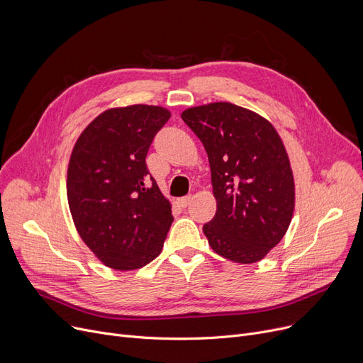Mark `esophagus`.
Masks as SVG:
<instances>
[{
    "label": "esophagus",
    "instance_id": "esophagus-1",
    "mask_svg": "<svg viewBox=\"0 0 363 363\" xmlns=\"http://www.w3.org/2000/svg\"><path fill=\"white\" fill-rule=\"evenodd\" d=\"M191 196H185V197H182V199H179L178 200V203H179V206H182V207H186L189 203H191Z\"/></svg>",
    "mask_w": 363,
    "mask_h": 363
}]
</instances>
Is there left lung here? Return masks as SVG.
I'll list each match as a JSON object with an SVG mask.
<instances>
[{"mask_svg":"<svg viewBox=\"0 0 363 363\" xmlns=\"http://www.w3.org/2000/svg\"><path fill=\"white\" fill-rule=\"evenodd\" d=\"M212 172L216 215L203 226L208 245L235 263H256L287 233L296 203L287 150L260 114L218 101L182 111Z\"/></svg>","mask_w":363,"mask_h":363,"instance_id":"obj_1","label":"left lung"}]
</instances>
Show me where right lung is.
<instances>
[{"mask_svg":"<svg viewBox=\"0 0 363 363\" xmlns=\"http://www.w3.org/2000/svg\"><path fill=\"white\" fill-rule=\"evenodd\" d=\"M169 118L160 106L108 108L72 150L67 201L73 223L111 269L133 271L155 260L174 222L172 206L145 164L152 138Z\"/></svg>","mask_w":363,"mask_h":363,"instance_id":"1","label":"right lung"}]
</instances>
